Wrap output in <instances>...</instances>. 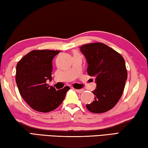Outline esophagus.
Segmentation results:
<instances>
[{
	"label": "esophagus",
	"mask_w": 148,
	"mask_h": 148,
	"mask_svg": "<svg viewBox=\"0 0 148 148\" xmlns=\"http://www.w3.org/2000/svg\"><path fill=\"white\" fill-rule=\"evenodd\" d=\"M75 91L79 93H83L84 92L83 89H75Z\"/></svg>",
	"instance_id": "esophagus-1"
}]
</instances>
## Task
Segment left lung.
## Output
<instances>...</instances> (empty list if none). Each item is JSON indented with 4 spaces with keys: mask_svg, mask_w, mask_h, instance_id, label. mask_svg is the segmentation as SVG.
<instances>
[{
    "mask_svg": "<svg viewBox=\"0 0 148 148\" xmlns=\"http://www.w3.org/2000/svg\"><path fill=\"white\" fill-rule=\"evenodd\" d=\"M80 50L88 63V75L96 77L94 100L86 107L92 113L106 112L117 104L124 90L127 79L124 58L101 42L84 45Z\"/></svg>",
    "mask_w": 148,
    "mask_h": 148,
    "instance_id": "8db88e82",
    "label": "left lung"
}]
</instances>
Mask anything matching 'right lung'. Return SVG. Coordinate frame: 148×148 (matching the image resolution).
Masks as SVG:
<instances>
[{
	"label": "right lung",
	"instance_id": "right-lung-1",
	"mask_svg": "<svg viewBox=\"0 0 148 148\" xmlns=\"http://www.w3.org/2000/svg\"><path fill=\"white\" fill-rule=\"evenodd\" d=\"M60 50H32L16 66V82L21 96L30 107L39 112L54 110L64 101L70 88L56 90L47 83L52 81V60Z\"/></svg>",
	"mask_w": 148,
	"mask_h": 148
}]
</instances>
